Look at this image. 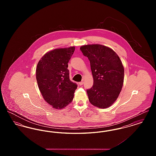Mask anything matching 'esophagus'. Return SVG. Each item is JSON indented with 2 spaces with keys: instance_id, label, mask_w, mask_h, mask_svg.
I'll list each match as a JSON object with an SVG mask.
<instances>
[{
  "instance_id": "obj_1",
  "label": "esophagus",
  "mask_w": 156,
  "mask_h": 156,
  "mask_svg": "<svg viewBox=\"0 0 156 156\" xmlns=\"http://www.w3.org/2000/svg\"><path fill=\"white\" fill-rule=\"evenodd\" d=\"M79 84H80V85H83V81L80 82V83H79Z\"/></svg>"
}]
</instances>
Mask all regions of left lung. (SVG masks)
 <instances>
[{"label": "left lung", "mask_w": 156, "mask_h": 156, "mask_svg": "<svg viewBox=\"0 0 156 156\" xmlns=\"http://www.w3.org/2000/svg\"><path fill=\"white\" fill-rule=\"evenodd\" d=\"M90 64L94 79L91 88L87 90L90 103L101 109L109 108L116 101L124 81V67L118 54L101 44L80 47Z\"/></svg>", "instance_id": "8db88e82"}]
</instances>
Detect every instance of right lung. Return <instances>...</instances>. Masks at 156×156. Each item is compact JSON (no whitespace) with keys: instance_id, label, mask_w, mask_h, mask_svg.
Instances as JSON below:
<instances>
[{"instance_id":"obj_1","label":"right lung","mask_w":156,"mask_h":156,"mask_svg":"<svg viewBox=\"0 0 156 156\" xmlns=\"http://www.w3.org/2000/svg\"><path fill=\"white\" fill-rule=\"evenodd\" d=\"M75 47L56 48L46 52L36 68V80L45 101L60 109L71 103L77 85L70 81L68 63Z\"/></svg>"}]
</instances>
